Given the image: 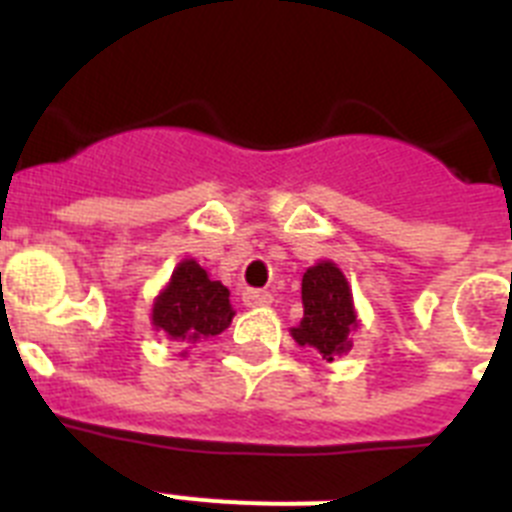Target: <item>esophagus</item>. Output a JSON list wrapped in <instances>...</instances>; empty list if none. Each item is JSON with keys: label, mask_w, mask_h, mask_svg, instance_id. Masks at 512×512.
Listing matches in <instances>:
<instances>
[{"label": "esophagus", "mask_w": 512, "mask_h": 512, "mask_svg": "<svg viewBox=\"0 0 512 512\" xmlns=\"http://www.w3.org/2000/svg\"><path fill=\"white\" fill-rule=\"evenodd\" d=\"M243 302H246L248 307H261V305H269L271 295L269 292H264V289H246V292H243Z\"/></svg>", "instance_id": "obj_1"}]
</instances>
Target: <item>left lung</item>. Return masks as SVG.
<instances>
[{
  "label": "left lung",
  "instance_id": "obj_1",
  "mask_svg": "<svg viewBox=\"0 0 512 512\" xmlns=\"http://www.w3.org/2000/svg\"><path fill=\"white\" fill-rule=\"evenodd\" d=\"M302 305H305V318L297 328H292V336L300 346L318 348L323 359L333 361V356L351 346L348 333L356 328L351 289L336 264L323 261L305 271Z\"/></svg>",
  "mask_w": 512,
  "mask_h": 512
}]
</instances>
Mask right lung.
Returning a JSON list of instances; mask_svg holds the SVG:
<instances>
[{
	"label": "right lung",
	"instance_id": "obj_1",
	"mask_svg": "<svg viewBox=\"0 0 512 512\" xmlns=\"http://www.w3.org/2000/svg\"><path fill=\"white\" fill-rule=\"evenodd\" d=\"M230 292L212 282L197 261L187 259L176 266L169 287L153 305V325L176 341H197L217 336L233 320Z\"/></svg>",
	"mask_w": 512,
	"mask_h": 512
}]
</instances>
